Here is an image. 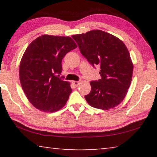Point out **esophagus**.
<instances>
[{"mask_svg": "<svg viewBox=\"0 0 157 157\" xmlns=\"http://www.w3.org/2000/svg\"><path fill=\"white\" fill-rule=\"evenodd\" d=\"M80 83H81L80 81H73V82H72V84H73L75 86H79V85L80 84Z\"/></svg>", "mask_w": 157, "mask_h": 157, "instance_id": "obj_1", "label": "esophagus"}]
</instances>
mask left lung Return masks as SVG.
Masks as SVG:
<instances>
[{"mask_svg": "<svg viewBox=\"0 0 157 157\" xmlns=\"http://www.w3.org/2000/svg\"><path fill=\"white\" fill-rule=\"evenodd\" d=\"M72 37L88 62L100 66L101 79L90 82L91 92L85 99L100 109L116 107L126 96L132 78L133 63L126 46L118 37L100 30Z\"/></svg>", "mask_w": 157, "mask_h": 157, "instance_id": "left-lung-1", "label": "left lung"}]
</instances>
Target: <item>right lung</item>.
Masks as SVG:
<instances>
[{"label": "right lung", "instance_id": "1", "mask_svg": "<svg viewBox=\"0 0 157 157\" xmlns=\"http://www.w3.org/2000/svg\"><path fill=\"white\" fill-rule=\"evenodd\" d=\"M76 48L70 36L44 34L25 50L19 66L20 82L26 97L37 109L52 113L66 105L72 89L59 75L62 59Z\"/></svg>", "mask_w": 157, "mask_h": 157}]
</instances>
